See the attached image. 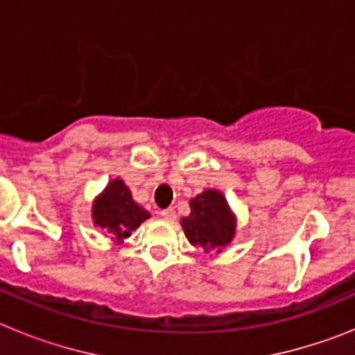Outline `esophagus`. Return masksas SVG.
Masks as SVG:
<instances>
[{"label": "esophagus", "instance_id": "esophagus-1", "mask_svg": "<svg viewBox=\"0 0 355 355\" xmlns=\"http://www.w3.org/2000/svg\"><path fill=\"white\" fill-rule=\"evenodd\" d=\"M159 215L163 216V218H165V220H174L175 218V211H174V208H167V209H162V211H159Z\"/></svg>", "mask_w": 355, "mask_h": 355}]
</instances>
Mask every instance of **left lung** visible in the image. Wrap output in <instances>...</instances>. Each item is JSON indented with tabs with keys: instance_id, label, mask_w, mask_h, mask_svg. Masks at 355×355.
I'll use <instances>...</instances> for the list:
<instances>
[{
	"instance_id": "obj_1",
	"label": "left lung",
	"mask_w": 355,
	"mask_h": 355,
	"mask_svg": "<svg viewBox=\"0 0 355 355\" xmlns=\"http://www.w3.org/2000/svg\"><path fill=\"white\" fill-rule=\"evenodd\" d=\"M181 227L193 247L216 256L236 236V215L220 190L206 188L190 199V213L181 218Z\"/></svg>"
}]
</instances>
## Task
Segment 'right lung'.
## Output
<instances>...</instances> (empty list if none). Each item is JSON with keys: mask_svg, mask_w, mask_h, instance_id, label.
<instances>
[{"mask_svg": "<svg viewBox=\"0 0 355 355\" xmlns=\"http://www.w3.org/2000/svg\"><path fill=\"white\" fill-rule=\"evenodd\" d=\"M149 216L150 213L133 199V193L121 178L108 181L105 190L92 200L94 225L106 231L115 243L130 238L131 231L140 227Z\"/></svg>", "mask_w": 355, "mask_h": 355, "instance_id": "add662e5", "label": "right lung"}]
</instances>
